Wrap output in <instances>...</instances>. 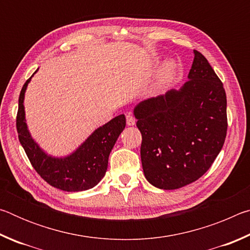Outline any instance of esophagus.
<instances>
[{"label":"esophagus","mask_w":250,"mask_h":250,"mask_svg":"<svg viewBox=\"0 0 250 250\" xmlns=\"http://www.w3.org/2000/svg\"><path fill=\"white\" fill-rule=\"evenodd\" d=\"M126 125H135V119L131 115H126Z\"/></svg>","instance_id":"obj_1"}]
</instances>
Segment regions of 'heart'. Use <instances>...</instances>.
Here are the masks:
<instances>
[{
	"label": "heart",
	"mask_w": 250,
	"mask_h": 250,
	"mask_svg": "<svg viewBox=\"0 0 250 250\" xmlns=\"http://www.w3.org/2000/svg\"><path fill=\"white\" fill-rule=\"evenodd\" d=\"M175 62L173 61H168L164 64L162 71H161V75L159 77V80L156 82L155 86H154V90H160L164 84H166L170 78L172 77V75L174 74L175 71Z\"/></svg>",
	"instance_id": "1"
}]
</instances>
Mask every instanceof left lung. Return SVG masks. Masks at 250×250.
Segmentation results:
<instances>
[{
	"mask_svg": "<svg viewBox=\"0 0 250 250\" xmlns=\"http://www.w3.org/2000/svg\"><path fill=\"white\" fill-rule=\"evenodd\" d=\"M188 79L180 89L143 100L133 109L142 134L143 173L161 189L181 188L200 179L225 142V89L197 50Z\"/></svg>",
	"mask_w": 250,
	"mask_h": 250,
	"instance_id": "1",
	"label": "left lung"
}]
</instances>
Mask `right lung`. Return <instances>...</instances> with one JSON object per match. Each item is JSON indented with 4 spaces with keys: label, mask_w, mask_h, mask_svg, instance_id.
<instances>
[{
    "label": "right lung",
    "mask_w": 250,
    "mask_h": 250,
    "mask_svg": "<svg viewBox=\"0 0 250 250\" xmlns=\"http://www.w3.org/2000/svg\"><path fill=\"white\" fill-rule=\"evenodd\" d=\"M32 77L24 83L21 90L16 118L19 140L25 153L36 172L54 188L66 192H80L92 188L104 179L107 172L110 152L125 128V115L117 116L97 128L71 153L65 156H54L42 149L34 140L26 124L24 99Z\"/></svg>",
    "instance_id": "right-lung-1"
}]
</instances>
